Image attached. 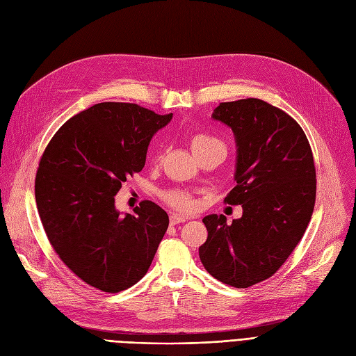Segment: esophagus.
Masks as SVG:
<instances>
[{"instance_id":"esophagus-1","label":"esophagus","mask_w":356,"mask_h":356,"mask_svg":"<svg viewBox=\"0 0 356 356\" xmlns=\"http://www.w3.org/2000/svg\"><path fill=\"white\" fill-rule=\"evenodd\" d=\"M187 218L186 216H181V215H177V213H172L169 216V222L170 225H177V224H181V222H186Z\"/></svg>"}]
</instances>
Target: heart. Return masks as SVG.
I'll use <instances>...</instances> for the list:
<instances>
[{
  "instance_id": "heart-1",
  "label": "heart",
  "mask_w": 356,
  "mask_h": 356,
  "mask_svg": "<svg viewBox=\"0 0 356 356\" xmlns=\"http://www.w3.org/2000/svg\"><path fill=\"white\" fill-rule=\"evenodd\" d=\"M220 141H218L216 138L211 137V136H206V134H194L190 138V145H191V150L194 152V154L200 153L202 150L207 149V147L212 145V144H219ZM165 200L168 204H170L172 207L178 211L182 212H190L194 209V200L191 195L186 191H181V190H170L168 193H165Z\"/></svg>"
}]
</instances>
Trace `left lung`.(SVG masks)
Instances as JSON below:
<instances>
[{
  "label": "left lung",
  "instance_id": "left-lung-1",
  "mask_svg": "<svg viewBox=\"0 0 356 356\" xmlns=\"http://www.w3.org/2000/svg\"><path fill=\"white\" fill-rule=\"evenodd\" d=\"M212 118L234 132L237 186L225 197L243 216L227 224L207 215L199 248L206 271L220 283L246 289L274 275L308 227L316 193L314 156L298 122L259 99L220 103Z\"/></svg>",
  "mask_w": 356,
  "mask_h": 356
}]
</instances>
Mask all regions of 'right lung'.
I'll return each instance as SVG.
<instances>
[{
  "mask_svg": "<svg viewBox=\"0 0 356 356\" xmlns=\"http://www.w3.org/2000/svg\"><path fill=\"white\" fill-rule=\"evenodd\" d=\"M170 119L134 103H99L70 118L44 150L35 200L45 234L95 289L118 293L138 283L168 229L161 206L145 200L120 215L115 195L144 168L150 140Z\"/></svg>",
  "mask_w": 356,
  "mask_h": 356,
  "instance_id": "1",
  "label": "right lung"
}]
</instances>
